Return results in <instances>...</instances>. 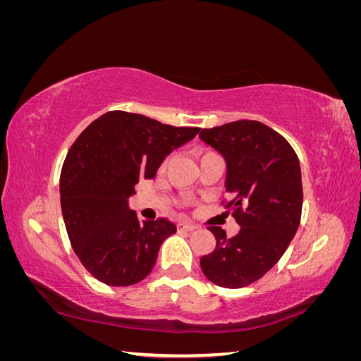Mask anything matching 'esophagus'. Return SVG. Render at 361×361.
<instances>
[{
    "label": "esophagus",
    "mask_w": 361,
    "mask_h": 361,
    "mask_svg": "<svg viewBox=\"0 0 361 361\" xmlns=\"http://www.w3.org/2000/svg\"><path fill=\"white\" fill-rule=\"evenodd\" d=\"M178 228H179V231H185V232H192V231H195V228H197V226L192 224V223H179Z\"/></svg>",
    "instance_id": "esophagus-1"
}]
</instances>
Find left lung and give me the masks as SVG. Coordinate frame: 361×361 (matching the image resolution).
<instances>
[{
	"label": "left lung",
	"instance_id": "1",
	"mask_svg": "<svg viewBox=\"0 0 361 361\" xmlns=\"http://www.w3.org/2000/svg\"><path fill=\"white\" fill-rule=\"evenodd\" d=\"M199 137L226 159V191L232 195L226 207H232L241 226L233 238L211 226L216 245L200 267L214 285L239 289L264 277L298 231L300 161L286 138L256 120L202 129Z\"/></svg>",
	"mask_w": 361,
	"mask_h": 361
}]
</instances>
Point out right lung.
Masks as SVG:
<instances>
[{
	"label": "right lung",
	"mask_w": 361,
	"mask_h": 361,
	"mask_svg": "<svg viewBox=\"0 0 361 361\" xmlns=\"http://www.w3.org/2000/svg\"><path fill=\"white\" fill-rule=\"evenodd\" d=\"M199 128H176L126 111L102 114L75 140L60 174L63 220L75 255L108 286L135 285L154 268L176 224L140 221L129 209L140 179L155 178L173 149Z\"/></svg>",
	"instance_id": "right-lung-1"
}]
</instances>
